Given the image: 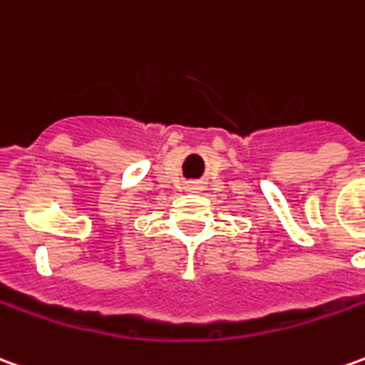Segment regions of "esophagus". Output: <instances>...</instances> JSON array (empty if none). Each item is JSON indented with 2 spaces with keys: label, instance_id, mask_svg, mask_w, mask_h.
Listing matches in <instances>:
<instances>
[{
  "label": "esophagus",
  "instance_id": "1",
  "mask_svg": "<svg viewBox=\"0 0 365 365\" xmlns=\"http://www.w3.org/2000/svg\"><path fill=\"white\" fill-rule=\"evenodd\" d=\"M187 190H193V191H195V190H201V183H200V182H193V183H191V185H190V187H187Z\"/></svg>",
  "mask_w": 365,
  "mask_h": 365
}]
</instances>
